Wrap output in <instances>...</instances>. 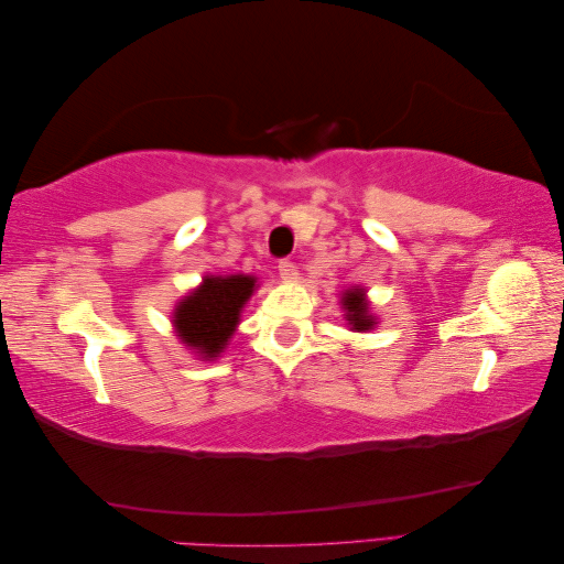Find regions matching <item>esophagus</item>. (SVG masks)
Wrapping results in <instances>:
<instances>
[{
  "label": "esophagus",
  "mask_w": 564,
  "mask_h": 564,
  "mask_svg": "<svg viewBox=\"0 0 564 564\" xmlns=\"http://www.w3.org/2000/svg\"><path fill=\"white\" fill-rule=\"evenodd\" d=\"M279 273H281V281L291 283L297 279V271H295V263L291 259H281L279 261Z\"/></svg>",
  "instance_id": "34e87169"
}]
</instances>
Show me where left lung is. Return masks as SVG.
<instances>
[{
  "mask_svg": "<svg viewBox=\"0 0 564 564\" xmlns=\"http://www.w3.org/2000/svg\"><path fill=\"white\" fill-rule=\"evenodd\" d=\"M341 310L346 313V322H349L351 329L356 332H368L378 325V319L373 317L366 301V291L358 289V285H351L341 293Z\"/></svg>",
  "mask_w": 564,
  "mask_h": 564,
  "instance_id": "left-lung-1",
  "label": "left lung"
}]
</instances>
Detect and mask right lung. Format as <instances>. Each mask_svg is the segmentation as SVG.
Returning a JSON list of instances; mask_svg holds the SVG:
<instances>
[{
  "label": "right lung",
  "instance_id": "obj_1",
  "mask_svg": "<svg viewBox=\"0 0 564 564\" xmlns=\"http://www.w3.org/2000/svg\"><path fill=\"white\" fill-rule=\"evenodd\" d=\"M257 289L254 275H206L196 291L184 295L172 313L176 337L200 358L223 354L239 325V313Z\"/></svg>",
  "mask_w": 564,
  "mask_h": 564
}]
</instances>
